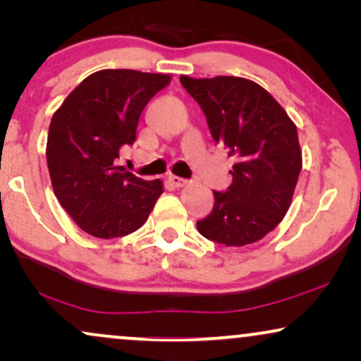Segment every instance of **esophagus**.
Segmentation results:
<instances>
[{"label":"esophagus","instance_id":"1","mask_svg":"<svg viewBox=\"0 0 361 361\" xmlns=\"http://www.w3.org/2000/svg\"><path fill=\"white\" fill-rule=\"evenodd\" d=\"M169 182L174 187H184L187 185V179H184V177H179V176H169Z\"/></svg>","mask_w":361,"mask_h":361}]
</instances>
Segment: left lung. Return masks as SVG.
Instances as JSON below:
<instances>
[{
  "label": "left lung",
  "mask_w": 361,
  "mask_h": 361,
  "mask_svg": "<svg viewBox=\"0 0 361 361\" xmlns=\"http://www.w3.org/2000/svg\"><path fill=\"white\" fill-rule=\"evenodd\" d=\"M199 103L215 142L235 157L233 180L214 190L210 215L197 221L207 240L226 246L255 243L288 212L302 169L298 128L258 83L241 77H180Z\"/></svg>",
  "instance_id": "left-lung-1"
}]
</instances>
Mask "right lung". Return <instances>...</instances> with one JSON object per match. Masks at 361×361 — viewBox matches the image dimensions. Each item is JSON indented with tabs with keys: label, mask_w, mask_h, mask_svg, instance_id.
Listing matches in <instances>:
<instances>
[{
	"label": "right lung",
	"mask_w": 361,
	"mask_h": 361,
	"mask_svg": "<svg viewBox=\"0 0 361 361\" xmlns=\"http://www.w3.org/2000/svg\"><path fill=\"white\" fill-rule=\"evenodd\" d=\"M171 77L128 68L88 75L54 113L47 136V167L54 194L73 221L97 238L136 231L164 192L116 166L133 146L141 111Z\"/></svg>",
	"instance_id": "1"
}]
</instances>
